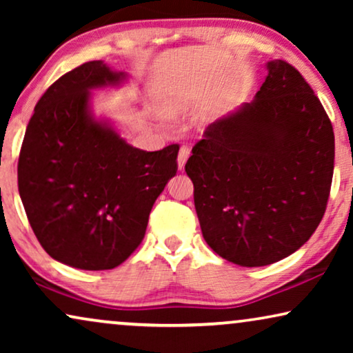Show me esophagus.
I'll return each instance as SVG.
<instances>
[{"label":"esophagus","mask_w":353,"mask_h":353,"mask_svg":"<svg viewBox=\"0 0 353 353\" xmlns=\"http://www.w3.org/2000/svg\"><path fill=\"white\" fill-rule=\"evenodd\" d=\"M190 154H191V149L188 146L180 148V152H178V168H180V170L185 168V163L188 161V157H190Z\"/></svg>","instance_id":"34e87169"}]
</instances>
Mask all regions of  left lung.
Here are the masks:
<instances>
[{
	"label": "left lung",
	"instance_id": "1",
	"mask_svg": "<svg viewBox=\"0 0 353 353\" xmlns=\"http://www.w3.org/2000/svg\"><path fill=\"white\" fill-rule=\"evenodd\" d=\"M267 70L252 103L210 123L185 165L205 243L241 267L274 263L310 239L334 172L320 99L286 61Z\"/></svg>",
	"mask_w": 353,
	"mask_h": 353
}]
</instances>
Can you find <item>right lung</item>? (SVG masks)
Listing matches in <instances>:
<instances>
[{
  "mask_svg": "<svg viewBox=\"0 0 353 353\" xmlns=\"http://www.w3.org/2000/svg\"><path fill=\"white\" fill-rule=\"evenodd\" d=\"M123 79L103 61L62 75L37 103L19 154L28 223L52 259L74 268L110 270L125 262L178 170V144L141 151L91 115L90 91Z\"/></svg>",
  "mask_w": 353,
  "mask_h": 353,
  "instance_id": "right-lung-1",
  "label": "right lung"
}]
</instances>
